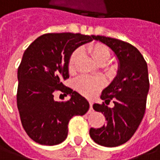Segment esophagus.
Segmentation results:
<instances>
[{"instance_id":"obj_1","label":"esophagus","mask_w":160,"mask_h":160,"mask_svg":"<svg viewBox=\"0 0 160 160\" xmlns=\"http://www.w3.org/2000/svg\"><path fill=\"white\" fill-rule=\"evenodd\" d=\"M89 103H90V109L92 110V104H93V102H92V101H90Z\"/></svg>"}]
</instances>
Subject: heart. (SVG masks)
I'll return each instance as SVG.
<instances>
[{"mask_svg": "<svg viewBox=\"0 0 160 160\" xmlns=\"http://www.w3.org/2000/svg\"><path fill=\"white\" fill-rule=\"evenodd\" d=\"M91 53L96 62L100 65L107 63L110 58V51L107 46L103 44H95L92 47ZM81 50L77 49L71 53L68 58V70L71 73L75 72L77 69V60L80 57ZM103 86V81L98 77H92L89 76H81L77 77L75 81V88L77 92L84 96H92L99 92Z\"/></svg>", "mask_w": 160, "mask_h": 160, "instance_id": "heart-1", "label": "heart"}]
</instances>
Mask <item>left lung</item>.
I'll return each instance as SVG.
<instances>
[{
	"label": "left lung",
	"mask_w": 160,
	"mask_h": 160,
	"mask_svg": "<svg viewBox=\"0 0 160 160\" xmlns=\"http://www.w3.org/2000/svg\"><path fill=\"white\" fill-rule=\"evenodd\" d=\"M113 51L119 61L118 75L102 91V104H93V109L102 112L107 124L101 128H91L90 136L97 144L117 147L126 143L136 132L146 109L150 88L148 67L144 58L132 44L124 41L93 35ZM113 101L114 107L107 105Z\"/></svg>",
	"instance_id": "8db88e82"
}]
</instances>
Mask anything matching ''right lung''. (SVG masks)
Returning a JSON list of instances; mask_svg holds the SVG:
<instances>
[{
  "label": "right lung",
  "instance_id": "right-lung-1",
  "mask_svg": "<svg viewBox=\"0 0 160 160\" xmlns=\"http://www.w3.org/2000/svg\"><path fill=\"white\" fill-rule=\"evenodd\" d=\"M93 39V35L72 33L45 34L28 47L18 69L17 105L22 126L37 143L52 146L68 136V126L74 116H83L89 102L63 84L69 77L68 58L77 47ZM59 90L71 96L67 102H56Z\"/></svg>",
  "mask_w": 160,
  "mask_h": 160
}]
</instances>
